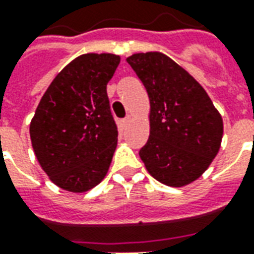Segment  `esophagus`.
Returning <instances> with one entry per match:
<instances>
[{
    "mask_svg": "<svg viewBox=\"0 0 254 254\" xmlns=\"http://www.w3.org/2000/svg\"><path fill=\"white\" fill-rule=\"evenodd\" d=\"M130 121H132V117L127 116V117H125V118H124V120H122V124H124V125L127 127V124H130Z\"/></svg>",
    "mask_w": 254,
    "mask_h": 254,
    "instance_id": "esophagus-1",
    "label": "esophagus"
}]
</instances>
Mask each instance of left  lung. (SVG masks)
I'll list each match as a JSON object with an SVG mask.
<instances>
[{
  "instance_id": "1",
  "label": "left lung",
  "mask_w": 254,
  "mask_h": 254,
  "mask_svg": "<svg viewBox=\"0 0 254 254\" xmlns=\"http://www.w3.org/2000/svg\"><path fill=\"white\" fill-rule=\"evenodd\" d=\"M127 61L144 84L151 105V130L140 158L162 184H190L218 154L222 117L205 89L165 54L137 53Z\"/></svg>"
}]
</instances>
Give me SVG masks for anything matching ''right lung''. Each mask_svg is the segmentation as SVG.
<instances>
[{
  "instance_id": "add662e5",
  "label": "right lung",
  "mask_w": 254,
  "mask_h": 254,
  "mask_svg": "<svg viewBox=\"0 0 254 254\" xmlns=\"http://www.w3.org/2000/svg\"><path fill=\"white\" fill-rule=\"evenodd\" d=\"M118 64L116 54L74 58L36 107L30 125L32 148L50 180L65 190H89L109 170L118 130L106 87Z\"/></svg>"
}]
</instances>
